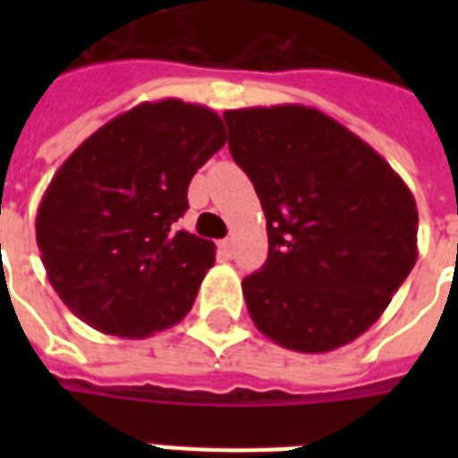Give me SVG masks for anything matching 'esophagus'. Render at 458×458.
<instances>
[{
	"instance_id": "obj_1",
	"label": "esophagus",
	"mask_w": 458,
	"mask_h": 458,
	"mask_svg": "<svg viewBox=\"0 0 458 458\" xmlns=\"http://www.w3.org/2000/svg\"><path fill=\"white\" fill-rule=\"evenodd\" d=\"M218 250H221V254L225 259H233V240H223V242H218Z\"/></svg>"
}]
</instances>
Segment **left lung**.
<instances>
[{"mask_svg":"<svg viewBox=\"0 0 458 458\" xmlns=\"http://www.w3.org/2000/svg\"><path fill=\"white\" fill-rule=\"evenodd\" d=\"M223 118L266 214L268 259L242 280L254 326L304 354L349 344L383 316L419 259L411 190L318 109L278 104Z\"/></svg>","mask_w":458,"mask_h":458,"instance_id":"left-lung-1","label":"left lung"}]
</instances>
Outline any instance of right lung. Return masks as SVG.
Here are the masks:
<instances>
[{"instance_id": "right-lung-1", "label": "right lung", "mask_w": 458, "mask_h": 458, "mask_svg": "<svg viewBox=\"0 0 458 458\" xmlns=\"http://www.w3.org/2000/svg\"><path fill=\"white\" fill-rule=\"evenodd\" d=\"M225 140L216 111L168 97L111 118L61 164L35 237L47 278L78 318L128 340L185 318L216 244L175 221L192 175Z\"/></svg>"}]
</instances>
